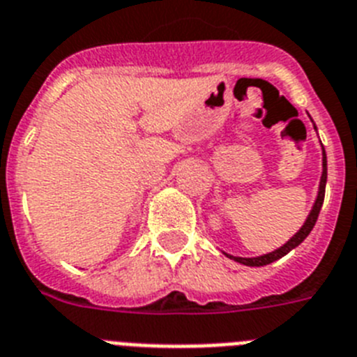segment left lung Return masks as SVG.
<instances>
[{"instance_id": "obj_1", "label": "left lung", "mask_w": 357, "mask_h": 357, "mask_svg": "<svg viewBox=\"0 0 357 357\" xmlns=\"http://www.w3.org/2000/svg\"><path fill=\"white\" fill-rule=\"evenodd\" d=\"M309 119H311V116H309ZM311 122H312V119H311ZM312 127H314V131L318 132L314 122H312ZM320 145H321V142H320ZM325 185H327V154H325V149H324V145H321V178H320V185H318V194H316L314 204H312V208H311V212H309L307 219L303 221L302 228H300V230L296 231V234H294L286 244H282L280 248H277L275 252L264 253V255H259V257H234V255H230V253H225V255L228 257V259L238 262V264L252 266V268H259V266L271 264V262H275V260H278V259H282L284 255H287L291 250H294L296 246H300V244L305 241V237L311 234L312 228H314L316 219H318V213H320L321 204H324Z\"/></svg>"}]
</instances>
